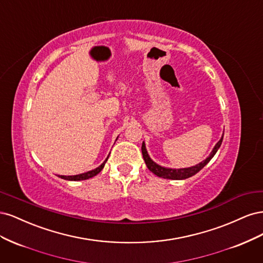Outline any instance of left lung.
<instances>
[{
  "instance_id": "8db88e82",
  "label": "left lung",
  "mask_w": 263,
  "mask_h": 263,
  "mask_svg": "<svg viewBox=\"0 0 263 263\" xmlns=\"http://www.w3.org/2000/svg\"><path fill=\"white\" fill-rule=\"evenodd\" d=\"M222 137H224V135H222L217 144L215 145V147L212 150V153L210 154V156L208 158L205 159V160H203L202 162L197 163L193 166H189V168L172 169V168H165V166H162L160 164L156 163L148 155V151L146 149V145L144 141H142V145H141V153H142V157H144V160L146 162L147 168L154 174H156L157 177H160L163 179H170V180H184V179H187L190 177L194 176V174H196L198 171L202 170L204 166L211 161V159L215 156V154L217 153V150L219 149V147L221 145Z\"/></svg>"
}]
</instances>
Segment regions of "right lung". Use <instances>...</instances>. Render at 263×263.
<instances>
[{
  "mask_svg": "<svg viewBox=\"0 0 263 263\" xmlns=\"http://www.w3.org/2000/svg\"><path fill=\"white\" fill-rule=\"evenodd\" d=\"M107 159H108V157L105 159L104 162H103L101 165L98 166V168H95V169H93L91 171L77 174V176H68V177L67 176H59V178L68 180V181H82V180H87V179H90V178H93V177L97 176V174H99L102 171L103 168H104V165H105V163L107 161Z\"/></svg>",
  "mask_w": 263,
  "mask_h": 263,
  "instance_id": "1",
  "label": "right lung"
}]
</instances>
